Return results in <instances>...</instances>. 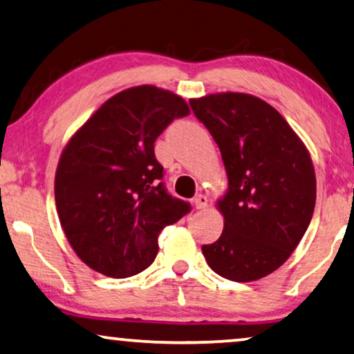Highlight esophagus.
<instances>
[{
    "label": "esophagus",
    "mask_w": 354,
    "mask_h": 354,
    "mask_svg": "<svg viewBox=\"0 0 354 354\" xmlns=\"http://www.w3.org/2000/svg\"><path fill=\"white\" fill-rule=\"evenodd\" d=\"M193 206H195L196 209H203V207L207 206V198L205 195H196L193 198Z\"/></svg>",
    "instance_id": "1"
}]
</instances>
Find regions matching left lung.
<instances>
[{
	"label": "left lung",
	"instance_id": "obj_1",
	"mask_svg": "<svg viewBox=\"0 0 354 354\" xmlns=\"http://www.w3.org/2000/svg\"><path fill=\"white\" fill-rule=\"evenodd\" d=\"M221 149L229 190L217 203L224 230L203 245L209 268L234 282L266 277L290 258L311 222L316 174L282 115L245 93L190 100Z\"/></svg>",
	"mask_w": 354,
	"mask_h": 354
}]
</instances>
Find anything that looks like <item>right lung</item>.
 I'll return each instance as SVG.
<instances>
[{
	"instance_id": "1",
	"label": "right lung",
	"mask_w": 354,
	"mask_h": 354,
	"mask_svg": "<svg viewBox=\"0 0 354 354\" xmlns=\"http://www.w3.org/2000/svg\"><path fill=\"white\" fill-rule=\"evenodd\" d=\"M190 109L151 85L106 101L61 154L56 209L77 256L96 272L125 279L151 266L158 236L192 211L164 185L154 142Z\"/></svg>"
}]
</instances>
